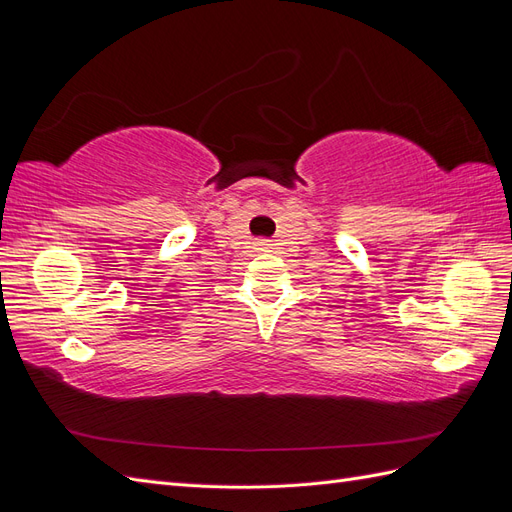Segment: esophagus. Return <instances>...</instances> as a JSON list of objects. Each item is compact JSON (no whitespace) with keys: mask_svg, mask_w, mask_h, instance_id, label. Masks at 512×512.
<instances>
[{"mask_svg":"<svg viewBox=\"0 0 512 512\" xmlns=\"http://www.w3.org/2000/svg\"><path fill=\"white\" fill-rule=\"evenodd\" d=\"M260 247H269V245L267 243H260Z\"/></svg>","mask_w":512,"mask_h":512,"instance_id":"esophagus-1","label":"esophagus"}]
</instances>
